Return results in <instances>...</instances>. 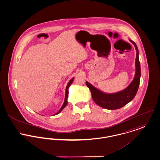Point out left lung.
<instances>
[{
    "label": "left lung",
    "mask_w": 160,
    "mask_h": 160,
    "mask_svg": "<svg viewBox=\"0 0 160 160\" xmlns=\"http://www.w3.org/2000/svg\"><path fill=\"white\" fill-rule=\"evenodd\" d=\"M129 40L133 44L137 51L135 59V74L130 85L122 91L112 94H108L101 91L89 82H86L87 86L89 88L91 92L92 98L95 103L104 109L115 110L122 108L133 100L138 91L141 77L139 51L135 43L131 40Z\"/></svg>",
    "instance_id": "8db88e82"
}]
</instances>
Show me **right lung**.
<instances>
[{
	"instance_id": "add662e5",
	"label": "right lung",
	"mask_w": 160,
	"mask_h": 160,
	"mask_svg": "<svg viewBox=\"0 0 160 160\" xmlns=\"http://www.w3.org/2000/svg\"><path fill=\"white\" fill-rule=\"evenodd\" d=\"M73 81H74V77L72 78H71V80H70V81L68 82V85L66 86V91H65V101H64V103L63 104V105H62V106L61 107V108L60 109V110L56 113H55L54 115H57V114H58L65 107H66V105H67V103H68V101H67V100H68V93H69V92H68V88H69V87L70 86V85L72 84V83L73 82Z\"/></svg>"
}]
</instances>
